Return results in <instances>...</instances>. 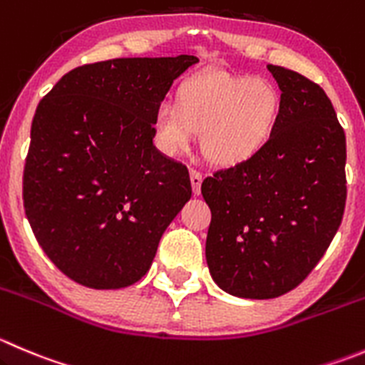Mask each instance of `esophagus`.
<instances>
[{"mask_svg": "<svg viewBox=\"0 0 365 365\" xmlns=\"http://www.w3.org/2000/svg\"><path fill=\"white\" fill-rule=\"evenodd\" d=\"M201 182H203V175L196 169H190V183H192V192L200 194L201 192Z\"/></svg>", "mask_w": 365, "mask_h": 365, "instance_id": "esophagus-1", "label": "esophagus"}]
</instances>
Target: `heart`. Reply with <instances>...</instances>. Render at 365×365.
Returning a JSON list of instances; mask_svg holds the SVG:
<instances>
[{"label":"heart","instance_id":"1","mask_svg":"<svg viewBox=\"0 0 365 365\" xmlns=\"http://www.w3.org/2000/svg\"><path fill=\"white\" fill-rule=\"evenodd\" d=\"M282 110L272 81L226 71H208L183 81L175 101L153 114V133L169 155L187 151L196 133L212 164L235 165L253 157L271 137Z\"/></svg>","mask_w":365,"mask_h":365}]
</instances>
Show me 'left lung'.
Listing matches in <instances>:
<instances>
[{"label":"left lung","mask_w":365,"mask_h":365,"mask_svg":"<svg viewBox=\"0 0 365 365\" xmlns=\"http://www.w3.org/2000/svg\"><path fill=\"white\" fill-rule=\"evenodd\" d=\"M282 110L251 158L201 183L210 207L207 264L232 296L271 299L298 287L341 226L346 135L330 98L296 71L271 66Z\"/></svg>","instance_id":"8db88e82"}]
</instances>
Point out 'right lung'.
<instances>
[{"instance_id":"1","label":"right lung","mask_w":365,"mask_h":365,"mask_svg":"<svg viewBox=\"0 0 365 365\" xmlns=\"http://www.w3.org/2000/svg\"><path fill=\"white\" fill-rule=\"evenodd\" d=\"M197 58H112L63 74L31 121L23 200L49 260L76 284L121 289L151 267L190 200L189 169L153 146V114Z\"/></svg>"}]
</instances>
